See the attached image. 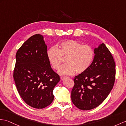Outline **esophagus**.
<instances>
[{
	"instance_id": "1",
	"label": "esophagus",
	"mask_w": 126,
	"mask_h": 126,
	"mask_svg": "<svg viewBox=\"0 0 126 126\" xmlns=\"http://www.w3.org/2000/svg\"><path fill=\"white\" fill-rule=\"evenodd\" d=\"M66 78H67L66 77H65V76H62V77H61V79L62 80H63L65 79H66Z\"/></svg>"
}]
</instances>
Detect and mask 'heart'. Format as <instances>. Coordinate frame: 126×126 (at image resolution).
<instances>
[{"instance_id":"obj_1","label":"heart","mask_w":126,"mask_h":126,"mask_svg":"<svg viewBox=\"0 0 126 126\" xmlns=\"http://www.w3.org/2000/svg\"><path fill=\"white\" fill-rule=\"evenodd\" d=\"M94 50L89 45H82L76 41L69 40L61 43L57 47L48 49L47 57L49 63L55 70L59 69L62 58H66V64L58 71L61 75H71L76 72L81 74L90 67L94 58Z\"/></svg>"}]
</instances>
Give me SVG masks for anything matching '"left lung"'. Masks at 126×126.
Here are the masks:
<instances>
[{
    "mask_svg": "<svg viewBox=\"0 0 126 126\" xmlns=\"http://www.w3.org/2000/svg\"><path fill=\"white\" fill-rule=\"evenodd\" d=\"M94 57L89 69L74 79L71 91L73 104L79 109L90 110L106 99L114 84L115 64L104 43L94 49Z\"/></svg>",
    "mask_w": 126,
    "mask_h": 126,
    "instance_id": "left-lung-1",
    "label": "left lung"
}]
</instances>
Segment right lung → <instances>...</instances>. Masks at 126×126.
Wrapping results in <instances>:
<instances>
[{
  "mask_svg": "<svg viewBox=\"0 0 126 126\" xmlns=\"http://www.w3.org/2000/svg\"><path fill=\"white\" fill-rule=\"evenodd\" d=\"M44 36L35 34L23 43L16 55L13 78L20 96L35 109H43L54 100L52 91L60 80L47 57Z\"/></svg>",
  "mask_w": 126,
  "mask_h": 126,
  "instance_id": "add662e5",
  "label": "right lung"
}]
</instances>
